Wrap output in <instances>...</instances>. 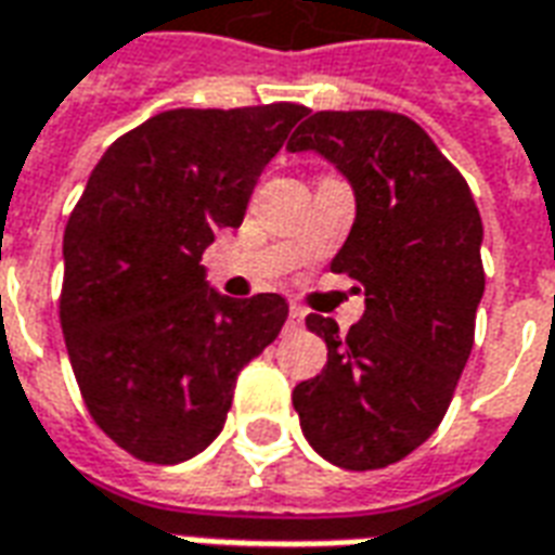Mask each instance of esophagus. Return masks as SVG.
<instances>
[{"label":"esophagus","mask_w":555,"mask_h":555,"mask_svg":"<svg viewBox=\"0 0 555 555\" xmlns=\"http://www.w3.org/2000/svg\"><path fill=\"white\" fill-rule=\"evenodd\" d=\"M302 321H306V312H302L300 306H291L288 321H285V333H300Z\"/></svg>","instance_id":"34e87169"}]
</instances>
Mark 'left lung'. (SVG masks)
<instances>
[{"instance_id": "left-lung-1", "label": "left lung", "mask_w": 555, "mask_h": 555, "mask_svg": "<svg viewBox=\"0 0 555 555\" xmlns=\"http://www.w3.org/2000/svg\"><path fill=\"white\" fill-rule=\"evenodd\" d=\"M288 151H312L350 183L357 217L333 270L365 291L348 336L333 318H306L326 365L291 396L302 437L345 469L398 464L437 430L473 350L485 294L478 207L408 115L314 113Z\"/></svg>"}]
</instances>
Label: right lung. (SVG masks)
<instances>
[{"mask_svg":"<svg viewBox=\"0 0 555 555\" xmlns=\"http://www.w3.org/2000/svg\"><path fill=\"white\" fill-rule=\"evenodd\" d=\"M297 103L169 109L106 147L65 229L62 333L91 418L125 452L181 464L217 440L237 374L279 336V294L210 288L202 253L241 229Z\"/></svg>","mask_w":555,"mask_h":555,"instance_id":"1","label":"right lung"}]
</instances>
